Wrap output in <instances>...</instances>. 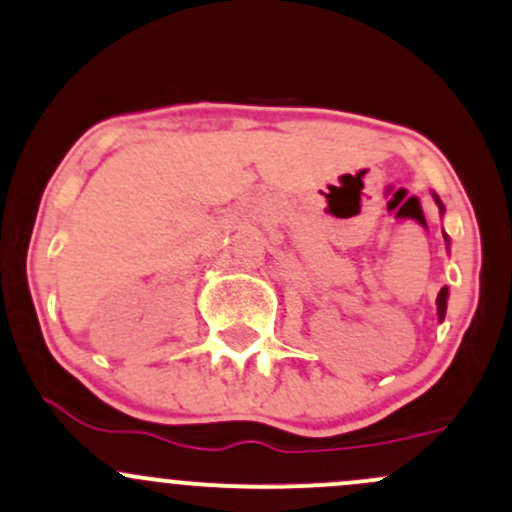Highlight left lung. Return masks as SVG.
<instances>
[{
    "label": "left lung",
    "instance_id": "8db88e82",
    "mask_svg": "<svg viewBox=\"0 0 512 512\" xmlns=\"http://www.w3.org/2000/svg\"><path fill=\"white\" fill-rule=\"evenodd\" d=\"M434 201L439 203V211L444 213V206H441L439 196H434ZM446 297H449V289L441 287V292H439V297H437V311H439V319H441V321H444V314H446Z\"/></svg>",
    "mask_w": 512,
    "mask_h": 512
}]
</instances>
